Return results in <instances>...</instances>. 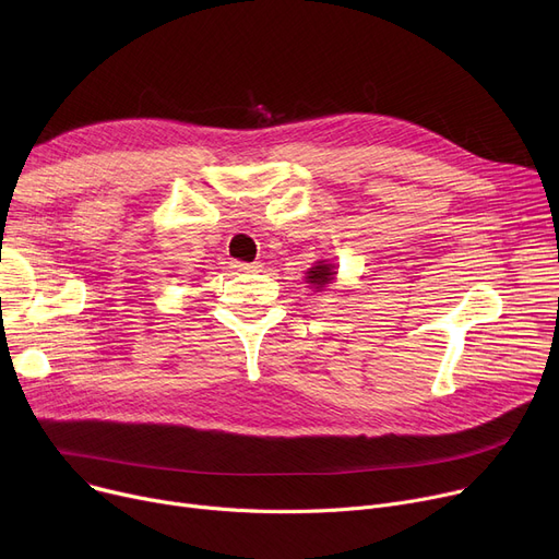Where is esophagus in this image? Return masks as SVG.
I'll use <instances>...</instances> for the list:
<instances>
[{"mask_svg": "<svg viewBox=\"0 0 559 559\" xmlns=\"http://www.w3.org/2000/svg\"><path fill=\"white\" fill-rule=\"evenodd\" d=\"M230 267L235 272H242V274H258V272H262V264L260 262H238V260H233Z\"/></svg>", "mask_w": 559, "mask_h": 559, "instance_id": "34e87169", "label": "esophagus"}]
</instances>
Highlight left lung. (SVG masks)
I'll return each mask as SVG.
<instances>
[{"label":"left lung","instance_id":"left-lung-1","mask_svg":"<svg viewBox=\"0 0 559 559\" xmlns=\"http://www.w3.org/2000/svg\"><path fill=\"white\" fill-rule=\"evenodd\" d=\"M335 276H337V267L333 262L317 260L312 267L306 272V283H308L310 289L321 292V289H326L331 283H335Z\"/></svg>","mask_w":559,"mask_h":559}]
</instances>
